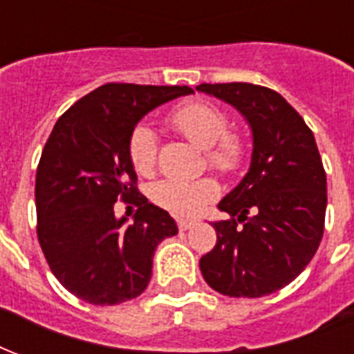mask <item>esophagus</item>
Instances as JSON below:
<instances>
[{"instance_id": "34e87169", "label": "esophagus", "mask_w": 354, "mask_h": 354, "mask_svg": "<svg viewBox=\"0 0 354 354\" xmlns=\"http://www.w3.org/2000/svg\"><path fill=\"white\" fill-rule=\"evenodd\" d=\"M177 226H179V230H188V228H192V226H194V223H192V221H185V218H179V221H177Z\"/></svg>"}]
</instances>
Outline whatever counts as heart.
<instances>
[{
    "label": "heart",
    "instance_id": "heart-1",
    "mask_svg": "<svg viewBox=\"0 0 354 354\" xmlns=\"http://www.w3.org/2000/svg\"><path fill=\"white\" fill-rule=\"evenodd\" d=\"M167 120L183 138L205 151L207 166L218 174H232L245 162L247 147L243 139L228 131V117L215 105L207 102L185 103L177 107ZM128 152L131 166L139 175H151L154 171L158 147L151 128L143 124L133 128ZM216 196L218 185L209 177L196 180L166 179L152 188L154 203L175 216H194Z\"/></svg>",
    "mask_w": 354,
    "mask_h": 354
}]
</instances>
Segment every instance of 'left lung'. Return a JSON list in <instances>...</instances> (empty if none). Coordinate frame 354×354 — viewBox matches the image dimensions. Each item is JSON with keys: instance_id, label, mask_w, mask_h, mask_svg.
<instances>
[{"instance_id": "1", "label": "left lung", "mask_w": 354, "mask_h": 354, "mask_svg": "<svg viewBox=\"0 0 354 354\" xmlns=\"http://www.w3.org/2000/svg\"><path fill=\"white\" fill-rule=\"evenodd\" d=\"M234 105L252 131L251 167L218 203L216 245L200 270L213 290L260 298L286 286L311 262L324 232L326 174L313 131L285 97L251 82L196 86Z\"/></svg>"}]
</instances>
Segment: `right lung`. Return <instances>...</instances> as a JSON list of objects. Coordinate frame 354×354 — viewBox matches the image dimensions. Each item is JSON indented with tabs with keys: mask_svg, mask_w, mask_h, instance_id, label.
Instances as JSON below:
<instances>
[{
	"mask_svg": "<svg viewBox=\"0 0 354 354\" xmlns=\"http://www.w3.org/2000/svg\"><path fill=\"white\" fill-rule=\"evenodd\" d=\"M187 94L192 88L109 82L54 124L35 177L37 237L54 277L77 298L94 306L138 298L154 249L177 234L169 213L139 194L128 143L149 111ZM118 197L140 205L131 225L114 216Z\"/></svg>",
	"mask_w": 354,
	"mask_h": 354,
	"instance_id": "obj_1",
	"label": "right lung"
}]
</instances>
